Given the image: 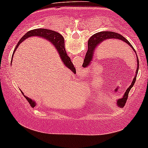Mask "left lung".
<instances>
[{
	"label": "left lung",
	"mask_w": 148,
	"mask_h": 148,
	"mask_svg": "<svg viewBox=\"0 0 148 148\" xmlns=\"http://www.w3.org/2000/svg\"><path fill=\"white\" fill-rule=\"evenodd\" d=\"M113 38H116V39H120L122 41H124L126 43H127L133 49L134 51L136 52V50L134 49L132 45H131L130 43L128 40H127L126 38H125L123 36H122L120 34L113 32H99L97 34H95V35L92 36L89 40H88V51L86 53L85 60H84V62L85 63V66H87V65L89 64V63L92 61V56H93V52H94L95 49L96 47L99 45L101 43H102L103 41L108 39H113ZM136 56H137V53H136ZM137 63H138V68L136 69V75L134 78L132 83L130 85V86L128 88V89L126 90V92L124 93V95L123 96V98L122 99H119L117 101V105L119 106V107L123 108L125 104L126 103L127 99H128V93L130 90L133 87V85H134L136 77H137L138 72V69H139V60H138V58L137 56Z\"/></svg>",
	"instance_id": "8db88e82"
}]
</instances>
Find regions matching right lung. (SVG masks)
<instances>
[{
	"mask_svg": "<svg viewBox=\"0 0 148 148\" xmlns=\"http://www.w3.org/2000/svg\"><path fill=\"white\" fill-rule=\"evenodd\" d=\"M32 36H40V37L44 38L46 40H48L51 44L56 47L57 50L59 52V54L61 57V60H62L63 63H64L65 66H66L67 68H69L72 71H74V69H75V68L74 67V65L71 63V59L69 58V57L67 56L66 53V50L65 49V41L64 38H63V36H61L60 34L58 32H56L55 31L51 30V29H42V28H38L36 29H32L27 32L23 37L18 43V44L16 46V48L14 49V51L16 50V48L18 46L20 43H22L24 40H25L29 37H32ZM22 94L24 95V93L22 92ZM24 97L26 98L27 101H28V103L30 104L32 107H34L36 106L35 102L32 101V100L29 99L28 97H27L24 95Z\"/></svg>",
	"mask_w": 148,
	"mask_h": 148,
	"instance_id": "right-lung-1",
	"label": "right lung"
}]
</instances>
